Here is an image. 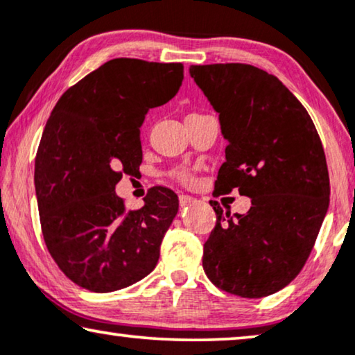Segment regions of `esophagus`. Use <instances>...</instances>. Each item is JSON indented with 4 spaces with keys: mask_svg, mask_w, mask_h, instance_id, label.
<instances>
[{
    "mask_svg": "<svg viewBox=\"0 0 355 355\" xmlns=\"http://www.w3.org/2000/svg\"><path fill=\"white\" fill-rule=\"evenodd\" d=\"M197 200L193 197H191V196H179V205L181 207H187V205H192V203H196Z\"/></svg>",
    "mask_w": 355,
    "mask_h": 355,
    "instance_id": "obj_1",
    "label": "esophagus"
}]
</instances>
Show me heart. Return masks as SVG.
<instances>
[{
  "label": "heart",
  "instance_id": "1",
  "mask_svg": "<svg viewBox=\"0 0 355 355\" xmlns=\"http://www.w3.org/2000/svg\"><path fill=\"white\" fill-rule=\"evenodd\" d=\"M173 176L176 178L178 181H181L184 184H189V182L193 181L192 173L187 171V169H182V168H179V169H176V171H173Z\"/></svg>",
  "mask_w": 355,
  "mask_h": 355
}]
</instances>
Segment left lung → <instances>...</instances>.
I'll return each mask as SVG.
<instances>
[{
  "mask_svg": "<svg viewBox=\"0 0 355 355\" xmlns=\"http://www.w3.org/2000/svg\"><path fill=\"white\" fill-rule=\"evenodd\" d=\"M227 140L216 193L250 197L245 215L211 200L216 225L203 270L216 288L247 299L275 294L307 261L329 205L322 140L302 103L273 74L250 64L191 66Z\"/></svg>",
  "mask_w": 355,
  "mask_h": 355,
  "instance_id": "8db88e82",
  "label": "left lung"
}]
</instances>
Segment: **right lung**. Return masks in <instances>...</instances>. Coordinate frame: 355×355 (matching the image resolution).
Instances as JSON below:
<instances>
[{"label": "right lung", "instance_id": "right-lung-1", "mask_svg": "<svg viewBox=\"0 0 355 355\" xmlns=\"http://www.w3.org/2000/svg\"><path fill=\"white\" fill-rule=\"evenodd\" d=\"M184 79L181 62L116 58L67 89L35 157V193L48 252L62 273L94 293L137 283L158 263L179 200L153 187L128 210L114 187L142 163L140 125Z\"/></svg>", "mask_w": 355, "mask_h": 355}]
</instances>
